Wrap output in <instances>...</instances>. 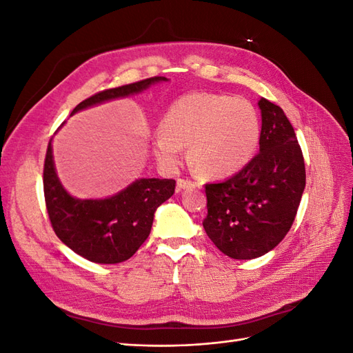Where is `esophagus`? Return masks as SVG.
Segmentation results:
<instances>
[{"instance_id":"1","label":"esophagus","mask_w":353,"mask_h":353,"mask_svg":"<svg viewBox=\"0 0 353 353\" xmlns=\"http://www.w3.org/2000/svg\"><path fill=\"white\" fill-rule=\"evenodd\" d=\"M194 187H197V184L196 183H193V181H190V179H178L176 181V190L178 191H183V190H185V188H194Z\"/></svg>"}]
</instances>
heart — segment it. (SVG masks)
Wrapping results in <instances>:
<instances>
[{"label": "heart", "mask_w": 353, "mask_h": 353, "mask_svg": "<svg viewBox=\"0 0 353 353\" xmlns=\"http://www.w3.org/2000/svg\"><path fill=\"white\" fill-rule=\"evenodd\" d=\"M162 130L154 140L159 162L168 168L178 166L183 145L191 144V162L209 178L240 172L252 162L261 140L259 113L240 95H184L169 108Z\"/></svg>", "instance_id": "1"}]
</instances>
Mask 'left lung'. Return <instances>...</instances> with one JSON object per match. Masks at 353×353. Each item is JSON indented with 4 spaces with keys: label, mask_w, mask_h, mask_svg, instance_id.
<instances>
[{
    "label": "left lung",
    "mask_w": 353,
    "mask_h": 353,
    "mask_svg": "<svg viewBox=\"0 0 353 353\" xmlns=\"http://www.w3.org/2000/svg\"><path fill=\"white\" fill-rule=\"evenodd\" d=\"M258 104L259 153L234 176L205 187L203 228L232 259L259 258L285 237L306 184L303 154L290 121L280 105L266 99Z\"/></svg>",
    "instance_id": "1"
}]
</instances>
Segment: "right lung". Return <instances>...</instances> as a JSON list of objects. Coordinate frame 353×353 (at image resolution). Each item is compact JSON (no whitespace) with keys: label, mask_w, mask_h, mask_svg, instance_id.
<instances>
[{"label":"right lung","mask_w":353,"mask_h":353,"mask_svg":"<svg viewBox=\"0 0 353 353\" xmlns=\"http://www.w3.org/2000/svg\"><path fill=\"white\" fill-rule=\"evenodd\" d=\"M168 81L154 77L105 90L83 100L70 113L128 97ZM175 191V179L141 178L108 199H77L61 185L52 160L51 140L44 163V196L56 236L69 249L95 263H119L141 248L152 231L156 209Z\"/></svg>","instance_id":"add662e5"}]
</instances>
